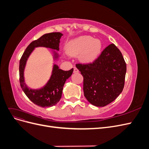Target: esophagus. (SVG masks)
I'll return each instance as SVG.
<instances>
[{
	"label": "esophagus",
	"instance_id": "obj_1",
	"mask_svg": "<svg viewBox=\"0 0 149 149\" xmlns=\"http://www.w3.org/2000/svg\"><path fill=\"white\" fill-rule=\"evenodd\" d=\"M74 73H79V70H78V69L76 67H74Z\"/></svg>",
	"mask_w": 149,
	"mask_h": 149
}]
</instances>
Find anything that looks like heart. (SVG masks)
I'll list each match as a JSON object with an SVG mask.
<instances>
[{
    "label": "heart",
    "mask_w": 149,
    "mask_h": 149,
    "mask_svg": "<svg viewBox=\"0 0 149 149\" xmlns=\"http://www.w3.org/2000/svg\"><path fill=\"white\" fill-rule=\"evenodd\" d=\"M102 43L100 40L94 39L91 36H81L66 44V50L69 55L76 56L84 63L94 61L100 55Z\"/></svg>",
    "instance_id": "b5f03b06"
}]
</instances>
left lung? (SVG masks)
<instances>
[{
    "instance_id": "1",
    "label": "left lung",
    "mask_w": 149,
    "mask_h": 149,
    "mask_svg": "<svg viewBox=\"0 0 149 149\" xmlns=\"http://www.w3.org/2000/svg\"><path fill=\"white\" fill-rule=\"evenodd\" d=\"M76 66L84 78V95L91 104L105 106L123 91L126 64L114 44L107 47L92 63L77 64Z\"/></svg>"
}]
</instances>
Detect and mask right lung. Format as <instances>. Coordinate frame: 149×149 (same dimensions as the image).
Here are the masks:
<instances>
[{"label":"right lung","instance_id":"add662e5","mask_svg":"<svg viewBox=\"0 0 149 149\" xmlns=\"http://www.w3.org/2000/svg\"><path fill=\"white\" fill-rule=\"evenodd\" d=\"M63 34L60 32H53L42 35L38 40L31 42L26 48L20 60L19 75L20 86L26 96L36 105L40 107H52L56 105L61 97L63 86L66 81L71 76L73 68L69 71H63L53 64L52 74L47 83L40 89H30L25 82L24 71L30 55L35 48L45 47L52 49L53 60H58L60 57L57 52L59 51L60 40Z\"/></svg>","mask_w":149,"mask_h":149}]
</instances>
